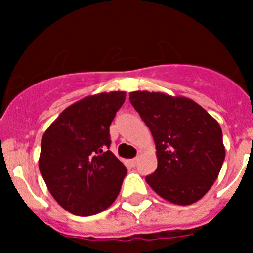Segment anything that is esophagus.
<instances>
[{"label":"esophagus","mask_w":253,"mask_h":253,"mask_svg":"<svg viewBox=\"0 0 253 253\" xmlns=\"http://www.w3.org/2000/svg\"><path fill=\"white\" fill-rule=\"evenodd\" d=\"M137 163H138V158H133V159L131 160V164H132V167H136V165H137Z\"/></svg>","instance_id":"obj_1"}]
</instances>
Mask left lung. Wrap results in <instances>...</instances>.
Masks as SVG:
<instances>
[{
    "label": "left lung",
    "mask_w": 253,
    "mask_h": 253,
    "mask_svg": "<svg viewBox=\"0 0 253 253\" xmlns=\"http://www.w3.org/2000/svg\"><path fill=\"white\" fill-rule=\"evenodd\" d=\"M129 101L149 127L158 168L145 177L164 200L188 206L203 197L225 159L218 121L197 103L155 91H132Z\"/></svg>",
    "instance_id": "8db88e82"
}]
</instances>
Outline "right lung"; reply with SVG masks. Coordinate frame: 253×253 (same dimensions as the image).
<instances>
[{
  "mask_svg": "<svg viewBox=\"0 0 253 253\" xmlns=\"http://www.w3.org/2000/svg\"><path fill=\"white\" fill-rule=\"evenodd\" d=\"M125 99V91L86 96L61 112L42 136L40 174L56 202L75 215L100 213L119 196L127 170L109 150V129Z\"/></svg>",
  "mask_w": 253,
  "mask_h": 253,
  "instance_id": "right-lung-1",
  "label": "right lung"
}]
</instances>
